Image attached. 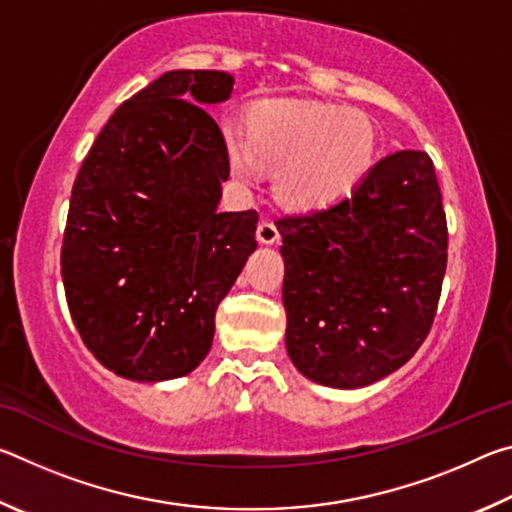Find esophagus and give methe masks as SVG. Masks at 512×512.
I'll use <instances>...</instances> for the list:
<instances>
[{
  "mask_svg": "<svg viewBox=\"0 0 512 512\" xmlns=\"http://www.w3.org/2000/svg\"><path fill=\"white\" fill-rule=\"evenodd\" d=\"M257 239L262 241V244H266V246L277 244V241H280V230L275 228V223L262 221V223L257 225Z\"/></svg>",
  "mask_w": 512,
  "mask_h": 512,
  "instance_id": "34e87169",
  "label": "esophagus"
}]
</instances>
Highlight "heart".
I'll use <instances>...</instances> for the list:
<instances>
[{
	"label": "heart",
	"instance_id": "b5f03b06",
	"mask_svg": "<svg viewBox=\"0 0 512 512\" xmlns=\"http://www.w3.org/2000/svg\"><path fill=\"white\" fill-rule=\"evenodd\" d=\"M232 176L253 183L275 169L273 192L293 212H316L348 198L375 160L366 119L307 101H262L250 110L248 135L223 128Z\"/></svg>",
	"mask_w": 512,
	"mask_h": 512
}]
</instances>
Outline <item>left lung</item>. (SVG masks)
<instances>
[{"label":"left lung","instance_id":"8db88e82","mask_svg":"<svg viewBox=\"0 0 512 512\" xmlns=\"http://www.w3.org/2000/svg\"><path fill=\"white\" fill-rule=\"evenodd\" d=\"M287 352L302 375L361 388L427 339L447 268V219L433 162L395 151L325 210L282 216Z\"/></svg>","mask_w":512,"mask_h":512}]
</instances>
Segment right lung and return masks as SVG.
I'll list each match as a JSON object with an SVG mask.
<instances>
[{
  "label": "right lung",
  "instance_id": "right-lung-1",
  "mask_svg": "<svg viewBox=\"0 0 512 512\" xmlns=\"http://www.w3.org/2000/svg\"><path fill=\"white\" fill-rule=\"evenodd\" d=\"M235 79L173 69L121 103L74 180L60 248L69 314L108 370L135 381L192 372L219 302L257 248V212H219L228 151L205 106Z\"/></svg>",
  "mask_w": 512,
  "mask_h": 512
}]
</instances>
